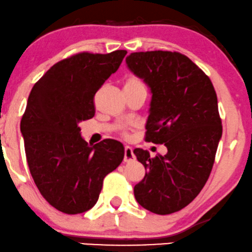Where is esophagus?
Wrapping results in <instances>:
<instances>
[{
  "instance_id": "obj_1",
  "label": "esophagus",
  "mask_w": 252,
  "mask_h": 252,
  "mask_svg": "<svg viewBox=\"0 0 252 252\" xmlns=\"http://www.w3.org/2000/svg\"><path fill=\"white\" fill-rule=\"evenodd\" d=\"M135 155H133V151L132 149L130 148V146H126L124 148V161H126V163H129V161H132L135 160Z\"/></svg>"
}]
</instances>
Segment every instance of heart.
<instances>
[{"label":"heart","mask_w":252,"mask_h":252,"mask_svg":"<svg viewBox=\"0 0 252 252\" xmlns=\"http://www.w3.org/2000/svg\"><path fill=\"white\" fill-rule=\"evenodd\" d=\"M136 86H144L143 81L137 76H129L124 82V87H136Z\"/></svg>","instance_id":"1"}]
</instances>
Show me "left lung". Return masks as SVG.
<instances>
[{
	"mask_svg": "<svg viewBox=\"0 0 252 252\" xmlns=\"http://www.w3.org/2000/svg\"><path fill=\"white\" fill-rule=\"evenodd\" d=\"M126 63L152 92L145 141L167 148L154 158L133 150L148 170L133 194L148 211L172 214L195 199L212 172L222 136L216 92L209 76L179 52H133Z\"/></svg>",
	"mask_w": 252,
	"mask_h": 252,
	"instance_id": "1",
	"label": "left lung"
}]
</instances>
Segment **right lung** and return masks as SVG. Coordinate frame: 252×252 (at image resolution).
<instances>
[{"label":"right lung","instance_id":"right-lung-1","mask_svg":"<svg viewBox=\"0 0 252 252\" xmlns=\"http://www.w3.org/2000/svg\"><path fill=\"white\" fill-rule=\"evenodd\" d=\"M126 55V50L75 53L55 63L29 95L21 121L29 170L44 199L65 214L91 209L104 177L123 160L120 142L103 139L91 146L78 123L95 115V94Z\"/></svg>","mask_w":252,"mask_h":252}]
</instances>
